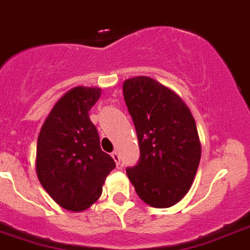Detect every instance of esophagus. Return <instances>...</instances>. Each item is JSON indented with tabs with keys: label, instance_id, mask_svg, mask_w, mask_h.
Here are the masks:
<instances>
[{
	"label": "esophagus",
	"instance_id": "34e87169",
	"mask_svg": "<svg viewBox=\"0 0 250 250\" xmlns=\"http://www.w3.org/2000/svg\"><path fill=\"white\" fill-rule=\"evenodd\" d=\"M111 155H112V158H113V160H114V163H116V165H117V167H120V164H121L120 154H118L117 151H113V153H112Z\"/></svg>",
	"mask_w": 250,
	"mask_h": 250
}]
</instances>
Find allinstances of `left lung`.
Masks as SVG:
<instances>
[{
	"mask_svg": "<svg viewBox=\"0 0 250 250\" xmlns=\"http://www.w3.org/2000/svg\"><path fill=\"white\" fill-rule=\"evenodd\" d=\"M123 96L141 149L128 179L149 206H174L190 190L201 159L192 113L178 93L148 76L125 80Z\"/></svg>",
	"mask_w": 250,
	"mask_h": 250,
	"instance_id": "8db88e82",
	"label": "left lung"
}]
</instances>
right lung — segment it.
I'll use <instances>...</instances> for the list:
<instances>
[{"mask_svg":"<svg viewBox=\"0 0 250 250\" xmlns=\"http://www.w3.org/2000/svg\"><path fill=\"white\" fill-rule=\"evenodd\" d=\"M100 87L76 86L54 104L37 142L39 183L59 206L80 212L102 193L114 160L101 150L99 132L88 111L101 96Z\"/></svg>","mask_w":250,"mask_h":250,"instance_id":"1","label":"right lung"}]
</instances>
